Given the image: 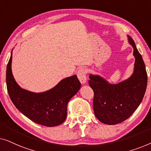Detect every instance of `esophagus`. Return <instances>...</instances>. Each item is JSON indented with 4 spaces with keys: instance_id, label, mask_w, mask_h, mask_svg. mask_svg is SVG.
<instances>
[{
    "instance_id": "34e87169",
    "label": "esophagus",
    "mask_w": 151,
    "mask_h": 151,
    "mask_svg": "<svg viewBox=\"0 0 151 151\" xmlns=\"http://www.w3.org/2000/svg\"><path fill=\"white\" fill-rule=\"evenodd\" d=\"M77 76L78 79L82 84L86 83V71L84 68H80L77 72Z\"/></svg>"
}]
</instances>
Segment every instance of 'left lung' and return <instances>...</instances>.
<instances>
[{
  "label": "left lung",
  "mask_w": 151,
  "mask_h": 151,
  "mask_svg": "<svg viewBox=\"0 0 151 151\" xmlns=\"http://www.w3.org/2000/svg\"><path fill=\"white\" fill-rule=\"evenodd\" d=\"M128 37L135 58L133 75L117 84H109L99 76H89L88 84L94 93L95 115L106 124H117L129 118L139 106L146 92L147 73L145 65L133 38Z\"/></svg>",
  "instance_id": "8db88e82"
}]
</instances>
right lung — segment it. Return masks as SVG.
Instances as JSON below:
<instances>
[{"mask_svg":"<svg viewBox=\"0 0 151 151\" xmlns=\"http://www.w3.org/2000/svg\"><path fill=\"white\" fill-rule=\"evenodd\" d=\"M12 53L7 66L6 83L12 102L24 115L38 124L48 127L61 124L67 117V106L80 89L76 75L66 78L55 87L43 93H33L20 88L12 72Z\"/></svg>","mask_w":151,"mask_h":151,"instance_id":"add662e5","label":"right lung"}]
</instances>
